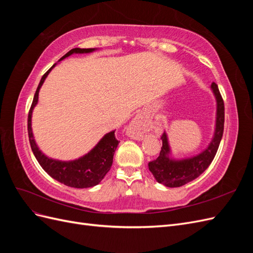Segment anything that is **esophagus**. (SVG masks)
<instances>
[{"instance_id":"1","label":"esophagus","mask_w":253,"mask_h":253,"mask_svg":"<svg viewBox=\"0 0 253 253\" xmlns=\"http://www.w3.org/2000/svg\"><path fill=\"white\" fill-rule=\"evenodd\" d=\"M149 122L150 121L147 114H137L127 127L129 135H131V137H133L134 139H141L143 136V132L149 126Z\"/></svg>"}]
</instances>
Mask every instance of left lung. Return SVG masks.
I'll return each mask as SVG.
<instances>
[{"instance_id":"8db88e82","label":"left lung","mask_w":253,"mask_h":253,"mask_svg":"<svg viewBox=\"0 0 253 253\" xmlns=\"http://www.w3.org/2000/svg\"><path fill=\"white\" fill-rule=\"evenodd\" d=\"M211 89L216 99L215 129L209 145L202 153L193 157L174 159L171 157V148L167 133L162 136L163 147L159 156L149 163V170L155 179L166 187L177 188L194 180L203 174L215 156L224 133L225 106L216 83L212 82Z\"/></svg>"}]
</instances>
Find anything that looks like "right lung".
Instances as JSON below:
<instances>
[{
	"mask_svg": "<svg viewBox=\"0 0 253 253\" xmlns=\"http://www.w3.org/2000/svg\"><path fill=\"white\" fill-rule=\"evenodd\" d=\"M96 48H73L64 55L59 61L65 59L66 57L73 55V53H88L95 51ZM57 63L53 64L49 70L43 75L41 81L38 85L36 94L33 100L32 108L28 113V137L30 147L34 152V155L37 158L38 163L43 168V170L50 175L53 179L58 180L65 186L72 188H90L98 185L105 174L111 169L113 164V157L116 151L119 141L115 137V129L108 134H105L95 147L91 149L87 154L82 157L70 160V162H61V160L52 159L47 157L40 151L34 138L33 128H32V116L35 106L39 99V91L44 83L45 79L50 73Z\"/></svg>",
	"mask_w": 253,
	"mask_h": 253,
	"instance_id": "obj_1",
	"label": "right lung"
}]
</instances>
